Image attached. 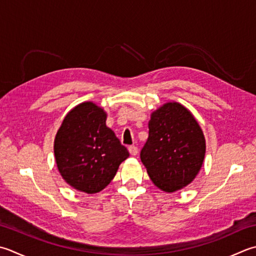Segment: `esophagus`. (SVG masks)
<instances>
[{
  "label": "esophagus",
  "mask_w": 256,
  "mask_h": 256,
  "mask_svg": "<svg viewBox=\"0 0 256 256\" xmlns=\"http://www.w3.org/2000/svg\"><path fill=\"white\" fill-rule=\"evenodd\" d=\"M128 152L131 155H136L138 152V150L136 146H135V145H131V146H128Z\"/></svg>",
  "instance_id": "obj_1"
}]
</instances>
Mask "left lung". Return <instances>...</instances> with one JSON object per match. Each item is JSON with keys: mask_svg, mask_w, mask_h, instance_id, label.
Masks as SVG:
<instances>
[{"mask_svg": "<svg viewBox=\"0 0 256 256\" xmlns=\"http://www.w3.org/2000/svg\"><path fill=\"white\" fill-rule=\"evenodd\" d=\"M205 138L196 120L176 102L152 113L141 161L158 188L175 192L196 176L203 164Z\"/></svg>", "mask_w": 256, "mask_h": 256, "instance_id": "1", "label": "left lung"}]
</instances>
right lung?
<instances>
[{"label":"right lung","instance_id":"1","mask_svg":"<svg viewBox=\"0 0 256 256\" xmlns=\"http://www.w3.org/2000/svg\"><path fill=\"white\" fill-rule=\"evenodd\" d=\"M105 121L101 108L84 102L68 113L55 136L60 173L71 186L88 194L108 186L130 155Z\"/></svg>","mask_w":256,"mask_h":256}]
</instances>
